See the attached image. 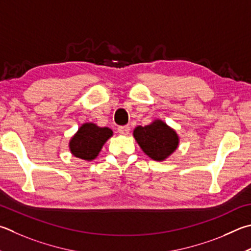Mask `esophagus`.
Returning <instances> with one entry per match:
<instances>
[{
    "label": "esophagus",
    "instance_id": "1",
    "mask_svg": "<svg viewBox=\"0 0 251 251\" xmlns=\"http://www.w3.org/2000/svg\"><path fill=\"white\" fill-rule=\"evenodd\" d=\"M129 130H130L129 126H120V127H118V133H120L123 136L128 135Z\"/></svg>",
    "mask_w": 251,
    "mask_h": 251
}]
</instances>
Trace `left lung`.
Returning a JSON list of instances; mask_svg holds the SVG:
<instances>
[{"label":"left lung","instance_id":"obj_1","mask_svg":"<svg viewBox=\"0 0 251 251\" xmlns=\"http://www.w3.org/2000/svg\"><path fill=\"white\" fill-rule=\"evenodd\" d=\"M133 135L141 150L154 161L169 158L180 141L176 131L161 120H154L146 126H137Z\"/></svg>","mask_w":251,"mask_h":251}]
</instances>
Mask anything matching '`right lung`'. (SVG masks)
I'll use <instances>...</instances> for the list:
<instances>
[{
    "label": "right lung",
    "instance_id": "add662e5",
    "mask_svg": "<svg viewBox=\"0 0 251 251\" xmlns=\"http://www.w3.org/2000/svg\"><path fill=\"white\" fill-rule=\"evenodd\" d=\"M113 136L108 127H100L94 123H84L69 141L70 152L85 161H92L99 156L104 144Z\"/></svg>",
    "mask_w": 251,
    "mask_h": 251
}]
</instances>
